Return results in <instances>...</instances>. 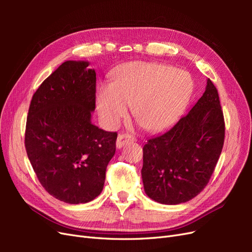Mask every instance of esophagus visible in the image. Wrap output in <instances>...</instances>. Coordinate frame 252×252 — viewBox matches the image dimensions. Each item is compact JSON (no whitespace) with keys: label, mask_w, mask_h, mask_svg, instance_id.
I'll use <instances>...</instances> for the list:
<instances>
[{"label":"esophagus","mask_w":252,"mask_h":252,"mask_svg":"<svg viewBox=\"0 0 252 252\" xmlns=\"http://www.w3.org/2000/svg\"><path fill=\"white\" fill-rule=\"evenodd\" d=\"M134 141V138L131 135L129 134H119L118 135V139H117V143H116V146L117 148H122L124 146V145L128 144V143H132Z\"/></svg>","instance_id":"34e87169"}]
</instances>
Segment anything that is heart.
I'll list each match as a JSON object with an SVG mask.
<instances>
[{"instance_id":"1","label":"heart","mask_w":252,"mask_h":252,"mask_svg":"<svg viewBox=\"0 0 252 252\" xmlns=\"http://www.w3.org/2000/svg\"><path fill=\"white\" fill-rule=\"evenodd\" d=\"M192 79L170 66L131 62L114 71L111 85L96 94V109L104 123L117 126L133 105V116L151 132L161 131L177 120L191 96Z\"/></svg>"}]
</instances>
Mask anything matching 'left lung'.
Masks as SVG:
<instances>
[{
    "instance_id": "left-lung-1",
    "label": "left lung",
    "mask_w": 252,
    "mask_h": 252,
    "mask_svg": "<svg viewBox=\"0 0 252 252\" xmlns=\"http://www.w3.org/2000/svg\"><path fill=\"white\" fill-rule=\"evenodd\" d=\"M225 123L219 94L207 79L205 93L169 130L143 147L142 180L159 204L188 202L208 184L224 145Z\"/></svg>"
}]
</instances>
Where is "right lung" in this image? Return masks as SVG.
<instances>
[{"label": "right lung", "mask_w": 252, "mask_h": 252, "mask_svg": "<svg viewBox=\"0 0 252 252\" xmlns=\"http://www.w3.org/2000/svg\"><path fill=\"white\" fill-rule=\"evenodd\" d=\"M88 61H66L30 102L25 147L42 186L56 199L81 204L102 192L117 132L91 123L95 70Z\"/></svg>", "instance_id": "right-lung-1"}]
</instances>
